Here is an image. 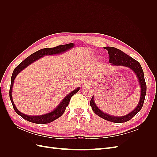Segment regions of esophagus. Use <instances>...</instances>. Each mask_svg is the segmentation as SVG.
<instances>
[{
  "mask_svg": "<svg viewBox=\"0 0 157 157\" xmlns=\"http://www.w3.org/2000/svg\"><path fill=\"white\" fill-rule=\"evenodd\" d=\"M86 82V81H83V83H84V82Z\"/></svg>",
  "mask_w": 157,
  "mask_h": 157,
  "instance_id": "esophagus-1",
  "label": "esophagus"
}]
</instances>
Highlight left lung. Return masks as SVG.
I'll return each mask as SVG.
<instances>
[{
    "instance_id": "1",
    "label": "left lung",
    "mask_w": 157,
    "mask_h": 157,
    "mask_svg": "<svg viewBox=\"0 0 157 157\" xmlns=\"http://www.w3.org/2000/svg\"><path fill=\"white\" fill-rule=\"evenodd\" d=\"M104 48L108 51L109 58V63H111V65L115 66H124V67H129L136 73L141 87L140 99L138 105H137L134 111H132L126 115L122 117L112 116L103 113L96 106V104L94 102V96L92 98L91 100H90V106L92 107L93 111L97 115L103 118V119L115 123L125 122L130 121L132 118L134 117L143 107L147 91V86L144 78V71L142 69L141 66L138 61L132 58V57L126 54L122 51L116 48H114V47L107 46L104 47Z\"/></svg>"
}]
</instances>
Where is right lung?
Here are the masks:
<instances>
[{
    "instance_id": "1",
    "label": "right lung",
    "mask_w": 157,
    "mask_h": 157,
    "mask_svg": "<svg viewBox=\"0 0 157 157\" xmlns=\"http://www.w3.org/2000/svg\"><path fill=\"white\" fill-rule=\"evenodd\" d=\"M73 46H74L73 43H69V44H64V45H59V46L54 47V48H43V49L39 50L35 52V53L30 55L29 57H27L25 59L23 60L22 62H21L15 69H14L12 75V78H11V84H10V92H9V94H10V98L11 102L12 103L14 111L16 112L17 115H20L23 118H24L25 120L27 121H29L33 123H36V124H48V123H50L52 121H55L56 119H57V118L60 117L63 115V113L65 111L66 107H67V105H69L71 97L78 91L80 90V87L76 88L75 90H73V92L69 93L67 96L61 101V103L59 104L58 106L57 107L54 111H52L49 113L45 114V115H38V116L27 115L17 110V109L15 106V104H14L12 99V90L13 88L14 79L16 78V76L20 73L23 69L26 68L28 65H29L30 64L34 62V61L40 59L44 56L58 54L63 53V52H65L67 50L72 48Z\"/></svg>"
}]
</instances>
